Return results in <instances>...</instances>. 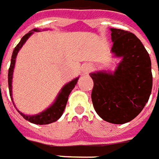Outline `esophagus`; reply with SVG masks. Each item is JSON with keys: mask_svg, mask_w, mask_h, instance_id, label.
I'll return each mask as SVG.
<instances>
[{"mask_svg": "<svg viewBox=\"0 0 159 159\" xmlns=\"http://www.w3.org/2000/svg\"><path fill=\"white\" fill-rule=\"evenodd\" d=\"M92 70V67L90 66V65H84L83 68H82V73L84 74V75H87V74H89L90 71Z\"/></svg>", "mask_w": 159, "mask_h": 159, "instance_id": "34e87169", "label": "esophagus"}]
</instances>
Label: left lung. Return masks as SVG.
<instances>
[{
  "label": "left lung",
  "mask_w": 159,
  "mask_h": 159,
  "mask_svg": "<svg viewBox=\"0 0 159 159\" xmlns=\"http://www.w3.org/2000/svg\"><path fill=\"white\" fill-rule=\"evenodd\" d=\"M114 57L120 58L113 73L96 71L91 99L95 111L104 120L124 124L133 120L148 101L152 87L151 59L137 36L111 28Z\"/></svg>",
  "instance_id": "1"
}]
</instances>
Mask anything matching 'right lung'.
<instances>
[{"mask_svg": "<svg viewBox=\"0 0 159 159\" xmlns=\"http://www.w3.org/2000/svg\"><path fill=\"white\" fill-rule=\"evenodd\" d=\"M37 31H39V30L37 29V28H34L32 31H30L29 33H27L26 35L23 36L21 38L20 43L16 45V48L13 50L12 55H11V65L10 68H9V70H8V86H9V91H10V96L11 98V101H13L12 90H11V82H12L13 70H14V67H15L16 55L18 53L19 50L21 49V48L23 46V44L26 43V41L28 39V38L33 33H34V32H37ZM78 80L79 77H77L75 80H73L70 82H69L68 84H65L61 89V91L58 93L55 101L53 102L52 106L48 107L45 111H43V112H41V113L34 116H28L21 113L18 110H17V111L20 113V115L24 118L25 120H28V121H30V122H32L33 124L46 125V124L54 122L57 120H58L59 118L61 117V116L63 115L64 109H65V107H66L69 95H70V92L72 91V89L75 88V84H77Z\"/></svg>", "mask_w": 159, "mask_h": 159, "instance_id": "obj_1", "label": "right lung"}]
</instances>
